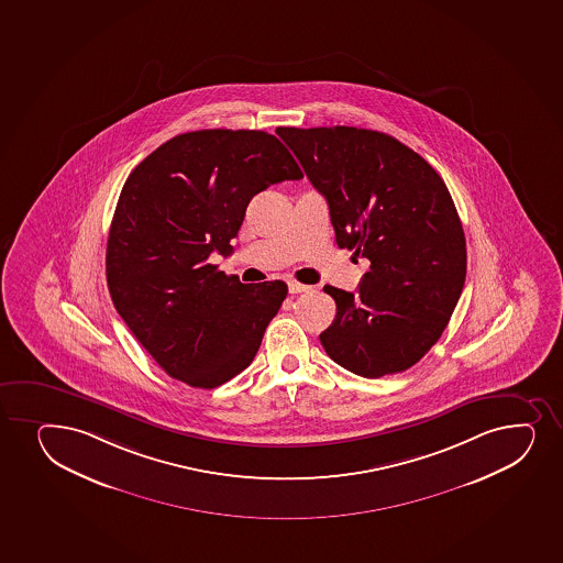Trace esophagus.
<instances>
[{
  "label": "esophagus",
  "mask_w": 563,
  "mask_h": 563,
  "mask_svg": "<svg viewBox=\"0 0 563 563\" xmlns=\"http://www.w3.org/2000/svg\"><path fill=\"white\" fill-rule=\"evenodd\" d=\"M312 286L301 285V283H297V280H290L288 283V290L290 294H301V291H309Z\"/></svg>",
  "instance_id": "esophagus-1"
}]
</instances>
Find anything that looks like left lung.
Listing matches in <instances>:
<instances>
[{
	"mask_svg": "<svg viewBox=\"0 0 563 563\" xmlns=\"http://www.w3.org/2000/svg\"><path fill=\"white\" fill-rule=\"evenodd\" d=\"M329 206L336 245L371 260L357 291L323 286L336 317L320 342L365 378L416 365L448 328L466 278V240L442 177L389 134L280 126Z\"/></svg>",
	"mask_w": 563,
	"mask_h": 563,
	"instance_id": "1",
	"label": "left lung"
}]
</instances>
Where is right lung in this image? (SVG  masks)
Segmentation results:
<instances>
[{
    "label": "right lung",
    "instance_id": "obj_1",
    "mask_svg": "<svg viewBox=\"0 0 563 563\" xmlns=\"http://www.w3.org/2000/svg\"><path fill=\"white\" fill-rule=\"evenodd\" d=\"M301 177L277 136L245 129L177 134L126 177L108 234V290L172 378L213 389L251 365L288 286L243 285L208 258L232 254L254 195Z\"/></svg>",
    "mask_w": 563,
    "mask_h": 563
}]
</instances>
